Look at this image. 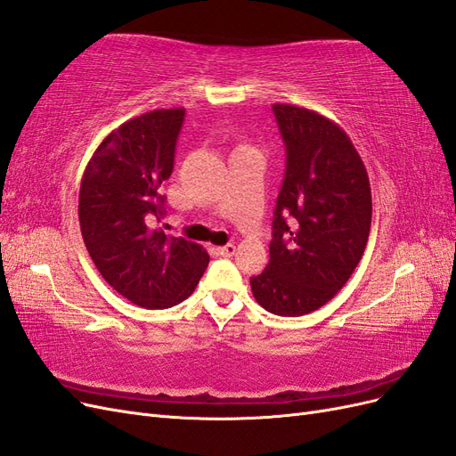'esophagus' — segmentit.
I'll list each match as a JSON object with an SVG mask.
<instances>
[{
  "label": "esophagus",
  "mask_w": 456,
  "mask_h": 456,
  "mask_svg": "<svg viewBox=\"0 0 456 456\" xmlns=\"http://www.w3.org/2000/svg\"><path fill=\"white\" fill-rule=\"evenodd\" d=\"M216 253L223 255V256H233V253H236V245H224V247H216Z\"/></svg>",
  "instance_id": "34e87169"
}]
</instances>
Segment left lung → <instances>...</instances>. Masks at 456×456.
I'll return each instance as SVG.
<instances>
[{"mask_svg": "<svg viewBox=\"0 0 456 456\" xmlns=\"http://www.w3.org/2000/svg\"><path fill=\"white\" fill-rule=\"evenodd\" d=\"M285 142L270 262L251 278L258 305L305 315L333 298L360 265L370 230V186L350 136L308 108L273 104Z\"/></svg>", "mask_w": 456, "mask_h": 456, "instance_id": "left-lung-1", "label": "left lung"}]
</instances>
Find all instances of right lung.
<instances>
[{
  "instance_id": "obj_1",
  "label": "right lung",
  "mask_w": 456,
  "mask_h": 456,
  "mask_svg": "<svg viewBox=\"0 0 456 456\" xmlns=\"http://www.w3.org/2000/svg\"><path fill=\"white\" fill-rule=\"evenodd\" d=\"M184 116V108L151 110L121 123L94 150L79 186L81 236L96 270L148 310L188 298L209 265L201 245L156 226Z\"/></svg>"
}]
</instances>
